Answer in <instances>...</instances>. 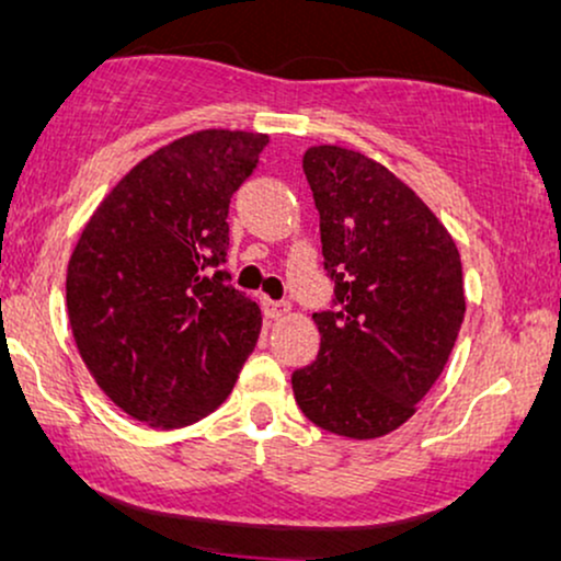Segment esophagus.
I'll return each instance as SVG.
<instances>
[{
  "instance_id": "obj_1",
  "label": "esophagus",
  "mask_w": 561,
  "mask_h": 561,
  "mask_svg": "<svg viewBox=\"0 0 561 561\" xmlns=\"http://www.w3.org/2000/svg\"><path fill=\"white\" fill-rule=\"evenodd\" d=\"M262 312H265L267 320H280V317H286L291 312V304L288 301H278V299H262Z\"/></svg>"
}]
</instances>
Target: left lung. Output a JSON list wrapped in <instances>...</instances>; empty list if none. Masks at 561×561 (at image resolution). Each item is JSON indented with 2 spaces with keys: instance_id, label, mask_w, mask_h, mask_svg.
I'll list each match as a JSON object with an SVG mask.
<instances>
[{
  "instance_id": "1",
  "label": "left lung",
  "mask_w": 561,
  "mask_h": 561,
  "mask_svg": "<svg viewBox=\"0 0 561 561\" xmlns=\"http://www.w3.org/2000/svg\"><path fill=\"white\" fill-rule=\"evenodd\" d=\"M304 174L335 288L330 309L314 312L320 354L294 371V396L320 428L375 439L416 413L453 354L466 314L460 254L382 163L317 145Z\"/></svg>"
}]
</instances>
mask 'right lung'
Here are the masks:
<instances>
[{"mask_svg":"<svg viewBox=\"0 0 561 561\" xmlns=\"http://www.w3.org/2000/svg\"><path fill=\"white\" fill-rule=\"evenodd\" d=\"M267 135L203 129L156 150L99 205L67 267L75 343L124 413L190 426L231 396L262 328L231 286L228 205Z\"/></svg>","mask_w":561,"mask_h":561,"instance_id":"right-lung-1","label":"right lung"}]
</instances>
